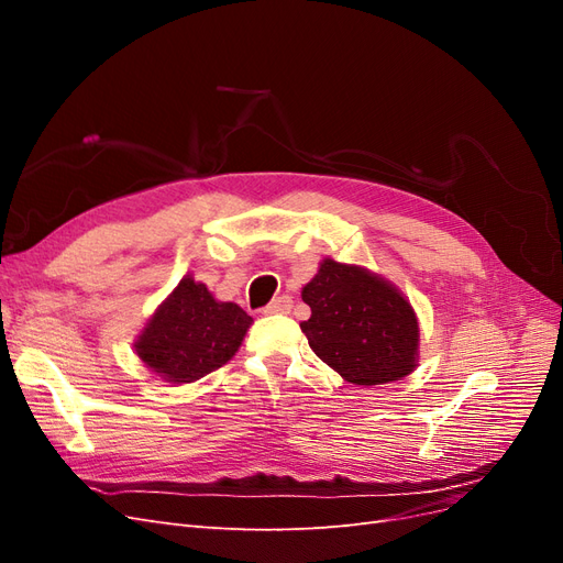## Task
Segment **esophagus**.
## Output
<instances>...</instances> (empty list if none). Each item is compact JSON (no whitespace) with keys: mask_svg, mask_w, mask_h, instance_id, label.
<instances>
[{"mask_svg":"<svg viewBox=\"0 0 563 563\" xmlns=\"http://www.w3.org/2000/svg\"><path fill=\"white\" fill-rule=\"evenodd\" d=\"M291 308H294V300L288 298V296H279V298L272 300L263 312H265V314H286Z\"/></svg>","mask_w":563,"mask_h":563,"instance_id":"1","label":"esophagus"}]
</instances>
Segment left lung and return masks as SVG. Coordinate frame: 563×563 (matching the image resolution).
I'll return each instance as SVG.
<instances>
[{
	"label": "left lung",
	"mask_w": 563,
	"mask_h": 563,
	"mask_svg": "<svg viewBox=\"0 0 563 563\" xmlns=\"http://www.w3.org/2000/svg\"><path fill=\"white\" fill-rule=\"evenodd\" d=\"M312 317L300 323L312 352L352 385H383L413 373L420 327L399 288L362 265L323 258L302 286Z\"/></svg>",
	"instance_id": "obj_1"
}]
</instances>
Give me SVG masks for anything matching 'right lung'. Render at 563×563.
Segmentation results:
<instances>
[{"label": "right lung", "instance_id": "add662e5", "mask_svg": "<svg viewBox=\"0 0 563 563\" xmlns=\"http://www.w3.org/2000/svg\"><path fill=\"white\" fill-rule=\"evenodd\" d=\"M251 323L240 305L216 300L207 284L185 275L152 312L133 350L162 380L195 383L232 360Z\"/></svg>", "mask_w": 563, "mask_h": 563}]
</instances>
